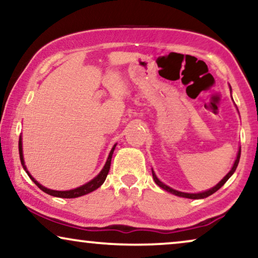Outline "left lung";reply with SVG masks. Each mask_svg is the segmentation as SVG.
<instances>
[{
    "mask_svg": "<svg viewBox=\"0 0 258 258\" xmlns=\"http://www.w3.org/2000/svg\"><path fill=\"white\" fill-rule=\"evenodd\" d=\"M239 157H241V148H239V150H238V154H237V157H236V161H235V163H234V165H232V168H231V170L228 172L227 175L224 176L223 177V179H222V181L218 183V184H216L214 186V188H211V189H209V190H207V191H203V192H199V194H189V192H182V191H177V190H175V189H172V188H170V186H168V185H165L164 183H162L160 179L157 178V176L155 175V172L153 171V178H154V181H155V183H156V184L158 185V186H161L162 189H164V190H167L168 192H170V194H174V195H176V196H179V197H185V199H191V200H199V199H206V197H208V196H210V195H213L214 192H216L218 189L220 188H222V186L224 185V183L228 181L229 178L231 177V175L234 174L235 172V170H236V168H237V165H238V162H239Z\"/></svg>",
    "mask_w": 258,
    "mask_h": 258,
    "instance_id": "obj_1",
    "label": "left lung"
}]
</instances>
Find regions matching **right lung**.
<instances>
[{"instance_id": "add662e5", "label": "right lung", "mask_w": 258, "mask_h": 258, "mask_svg": "<svg viewBox=\"0 0 258 258\" xmlns=\"http://www.w3.org/2000/svg\"><path fill=\"white\" fill-rule=\"evenodd\" d=\"M115 147H112V149L110 151V154H109L108 156V160L105 162L103 169H102L100 174H98L96 177L91 179L86 184L79 186V188L76 189H73V190H66V191H57V190H51V189H48L45 188V186L41 185L40 183H38L36 179H35L33 176L29 174V171L27 170V167L24 165V160H23V151H22V137L20 136V140H19V151H20V160H21V163L23 165V169L26 170V172L28 174V176L31 178V181H33L35 184H36L38 188H40L42 191L47 192L48 195H51V196H55V197H61V199H75V197H80V196H83V195H87V194H89L91 191H94V190H96L97 188H100V186L103 184V182L105 181V178H107V175L109 172V169H110V163H111V157H112V153H114L115 150Z\"/></svg>"}]
</instances>
